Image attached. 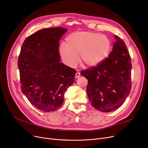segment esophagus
<instances>
[{
	"mask_svg": "<svg viewBox=\"0 0 148 148\" xmlns=\"http://www.w3.org/2000/svg\"><path fill=\"white\" fill-rule=\"evenodd\" d=\"M80 76V74L79 72H77L75 73V78H79V77Z\"/></svg>",
	"mask_w": 148,
	"mask_h": 148,
	"instance_id": "34e87169",
	"label": "esophagus"
}]
</instances>
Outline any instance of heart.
<instances>
[{
    "mask_svg": "<svg viewBox=\"0 0 148 148\" xmlns=\"http://www.w3.org/2000/svg\"><path fill=\"white\" fill-rule=\"evenodd\" d=\"M112 44L105 35L91 31H77L69 35L65 45L60 47V54L64 63L74 68L78 62V56L82 63L89 67L99 65L108 57Z\"/></svg>",
    "mask_w": 148,
    "mask_h": 148,
    "instance_id": "1",
    "label": "heart"
}]
</instances>
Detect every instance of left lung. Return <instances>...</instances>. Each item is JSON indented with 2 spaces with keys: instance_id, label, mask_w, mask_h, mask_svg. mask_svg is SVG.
I'll list each match as a JSON object with an SVG mask.
<instances>
[{
  "instance_id": "8db88e82",
  "label": "left lung",
  "mask_w": 148,
  "mask_h": 148,
  "mask_svg": "<svg viewBox=\"0 0 148 148\" xmlns=\"http://www.w3.org/2000/svg\"><path fill=\"white\" fill-rule=\"evenodd\" d=\"M112 51L101 64L81 71L88 80L87 94L97 110L110 112L125 102L131 89V57L122 39L114 35Z\"/></svg>"
}]
</instances>
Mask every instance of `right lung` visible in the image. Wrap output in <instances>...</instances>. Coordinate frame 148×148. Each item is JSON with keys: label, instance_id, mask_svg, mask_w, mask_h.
I'll return each mask as SVG.
<instances>
[{"label": "right lung", "instance_id": "1", "mask_svg": "<svg viewBox=\"0 0 148 148\" xmlns=\"http://www.w3.org/2000/svg\"><path fill=\"white\" fill-rule=\"evenodd\" d=\"M66 31L60 27L37 31L26 38L18 56L21 92L44 112L58 109L74 82L75 70L60 62L59 41Z\"/></svg>", "mask_w": 148, "mask_h": 148}]
</instances>
